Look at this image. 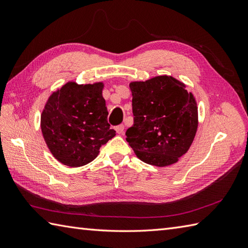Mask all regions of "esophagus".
<instances>
[{"label": "esophagus", "instance_id": "34e87169", "mask_svg": "<svg viewBox=\"0 0 248 248\" xmlns=\"http://www.w3.org/2000/svg\"><path fill=\"white\" fill-rule=\"evenodd\" d=\"M115 131H116V133L117 134H124V124H119V125H117V127L115 128Z\"/></svg>", "mask_w": 248, "mask_h": 248}]
</instances>
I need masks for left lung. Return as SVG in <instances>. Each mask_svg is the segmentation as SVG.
<instances>
[{
  "label": "left lung",
  "mask_w": 248,
  "mask_h": 248,
  "mask_svg": "<svg viewBox=\"0 0 248 248\" xmlns=\"http://www.w3.org/2000/svg\"><path fill=\"white\" fill-rule=\"evenodd\" d=\"M134 124L125 135L140 161L164 167L175 164L191 147L198 128V108L186 85L171 76L129 84Z\"/></svg>",
  "instance_id": "obj_1"
}]
</instances>
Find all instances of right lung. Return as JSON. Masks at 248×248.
I'll list each match as a JSON object with an SVG mask.
<instances>
[{"mask_svg":"<svg viewBox=\"0 0 248 248\" xmlns=\"http://www.w3.org/2000/svg\"><path fill=\"white\" fill-rule=\"evenodd\" d=\"M103 82L69 81L51 93L40 116V128L50 152L62 164L84 166L116 135L108 124Z\"/></svg>","mask_w":248,"mask_h":248,"instance_id":"1","label":"right lung"}]
</instances>
